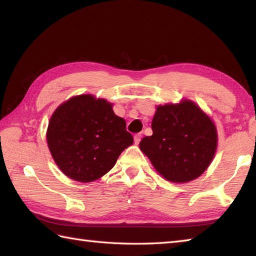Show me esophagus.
<instances>
[{
	"instance_id": "obj_1",
	"label": "esophagus",
	"mask_w": 256,
	"mask_h": 256,
	"mask_svg": "<svg viewBox=\"0 0 256 256\" xmlns=\"http://www.w3.org/2000/svg\"><path fill=\"white\" fill-rule=\"evenodd\" d=\"M140 138H142V135H140V134H135L134 135V143H135V145H138L140 143Z\"/></svg>"
}]
</instances>
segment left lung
Segmentation results:
<instances>
[{"label":"left lung","instance_id":"8db88e82","mask_svg":"<svg viewBox=\"0 0 256 256\" xmlns=\"http://www.w3.org/2000/svg\"><path fill=\"white\" fill-rule=\"evenodd\" d=\"M152 130L153 135L142 138L140 150L168 182H192L214 160L218 146L216 128L192 100L157 106Z\"/></svg>","mask_w":256,"mask_h":256}]
</instances>
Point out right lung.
<instances>
[{
  "mask_svg": "<svg viewBox=\"0 0 256 256\" xmlns=\"http://www.w3.org/2000/svg\"><path fill=\"white\" fill-rule=\"evenodd\" d=\"M112 108L106 99L80 94L52 113L46 133L48 148L67 177L94 182L110 172L122 152L133 144L124 118Z\"/></svg>",
  "mask_w": 256,
  "mask_h": 256,
  "instance_id": "obj_1",
  "label": "right lung"
}]
</instances>
